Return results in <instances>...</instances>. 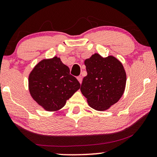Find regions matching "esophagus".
<instances>
[{
  "mask_svg": "<svg viewBox=\"0 0 157 157\" xmlns=\"http://www.w3.org/2000/svg\"><path fill=\"white\" fill-rule=\"evenodd\" d=\"M77 79H78V80L79 81V83H82V76H78V78H77Z\"/></svg>",
  "mask_w": 157,
  "mask_h": 157,
  "instance_id": "34e87169",
  "label": "esophagus"
}]
</instances>
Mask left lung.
Returning a JSON list of instances; mask_svg holds the SVG:
<instances>
[{
    "label": "left lung",
    "mask_w": 157,
    "mask_h": 157,
    "mask_svg": "<svg viewBox=\"0 0 157 157\" xmlns=\"http://www.w3.org/2000/svg\"><path fill=\"white\" fill-rule=\"evenodd\" d=\"M87 75L80 91L88 105L97 111L109 109L124 92L127 75L122 63L112 56L103 57L94 53L85 60Z\"/></svg>",
    "instance_id": "left-lung-1"
}]
</instances>
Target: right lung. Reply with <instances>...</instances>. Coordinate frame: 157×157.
Here are the masks:
<instances>
[{"instance_id":"add662e5","label":"right lung","mask_w":157,"mask_h":157,"mask_svg":"<svg viewBox=\"0 0 157 157\" xmlns=\"http://www.w3.org/2000/svg\"><path fill=\"white\" fill-rule=\"evenodd\" d=\"M28 88L37 105L46 111L57 112L80 88V84L60 58L55 56L35 66L28 77Z\"/></svg>"}]
</instances>
